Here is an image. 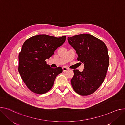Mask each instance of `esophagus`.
<instances>
[{
  "label": "esophagus",
  "mask_w": 125,
  "mask_h": 125,
  "mask_svg": "<svg viewBox=\"0 0 125 125\" xmlns=\"http://www.w3.org/2000/svg\"><path fill=\"white\" fill-rule=\"evenodd\" d=\"M62 69H63V72H65V71H67V70L69 69L68 68L66 67H63L62 68Z\"/></svg>",
  "instance_id": "34e87169"
}]
</instances>
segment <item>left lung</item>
I'll return each mask as SVG.
<instances>
[{
	"label": "left lung",
	"mask_w": 125,
	"mask_h": 125,
	"mask_svg": "<svg viewBox=\"0 0 125 125\" xmlns=\"http://www.w3.org/2000/svg\"><path fill=\"white\" fill-rule=\"evenodd\" d=\"M69 44L76 50L77 60L84 64L82 72L75 69L71 80L76 93L86 96L93 94L104 82L109 65L105 44L89 34H80L68 38Z\"/></svg>",
	"instance_id": "obj_1"
}]
</instances>
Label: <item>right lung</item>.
Instances as JSON below:
<instances>
[{
  "label": "right lung",
  "instance_id": "add662e5",
  "mask_svg": "<svg viewBox=\"0 0 125 125\" xmlns=\"http://www.w3.org/2000/svg\"><path fill=\"white\" fill-rule=\"evenodd\" d=\"M66 38L39 35L24 42L19 55L18 70L32 92L39 94L47 93L53 87L56 76L62 72L61 67L51 68L46 60L65 43Z\"/></svg>",
  "mask_w": 125,
  "mask_h": 125
}]
</instances>
